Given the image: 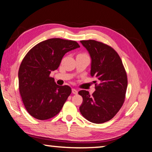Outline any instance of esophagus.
Here are the masks:
<instances>
[{
    "label": "esophagus",
    "instance_id": "34e87169",
    "mask_svg": "<svg viewBox=\"0 0 152 152\" xmlns=\"http://www.w3.org/2000/svg\"><path fill=\"white\" fill-rule=\"evenodd\" d=\"M72 93L74 94H78V91L76 90V89H72Z\"/></svg>",
    "mask_w": 152,
    "mask_h": 152
}]
</instances>
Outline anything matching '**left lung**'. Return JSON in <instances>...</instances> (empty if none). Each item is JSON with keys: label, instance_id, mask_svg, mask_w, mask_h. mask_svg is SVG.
I'll return each instance as SVG.
<instances>
[{"label": "left lung", "instance_id": "left-lung-1", "mask_svg": "<svg viewBox=\"0 0 152 152\" xmlns=\"http://www.w3.org/2000/svg\"><path fill=\"white\" fill-rule=\"evenodd\" d=\"M80 42L90 55V74L97 79L98 85L94 81L96 91L92 95L86 90L79 91L83 97L79 110L91 123H105L123 106L127 87V74L119 55L112 48L94 40Z\"/></svg>", "mask_w": 152, "mask_h": 152}]
</instances>
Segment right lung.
<instances>
[{"label": "right lung", "mask_w": 152, "mask_h": 152, "mask_svg": "<svg viewBox=\"0 0 152 152\" xmlns=\"http://www.w3.org/2000/svg\"><path fill=\"white\" fill-rule=\"evenodd\" d=\"M78 48L74 40L50 38L34 46L23 58L18 70L19 91L34 118L48 120L61 110L72 89L58 85L50 74L58 68L66 53Z\"/></svg>", "instance_id": "obj_1"}]
</instances>
